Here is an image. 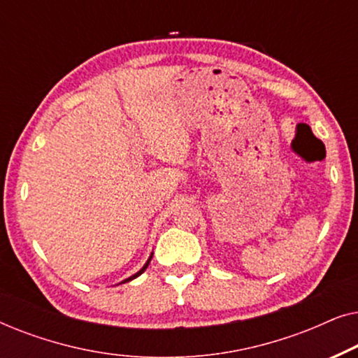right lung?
Wrapping results in <instances>:
<instances>
[{
	"label": "right lung",
	"instance_id": "add662e5",
	"mask_svg": "<svg viewBox=\"0 0 358 358\" xmlns=\"http://www.w3.org/2000/svg\"><path fill=\"white\" fill-rule=\"evenodd\" d=\"M150 261H151V257L148 259V262H146V264H145V266H143V268H141V271H140V272H136V273H135V275H131L130 278H127V280H124V283H125V282H130V280H134V278H136V277H138V275H141V273H143V272L146 271V267H148V264H150Z\"/></svg>",
	"mask_w": 358,
	"mask_h": 358
}]
</instances>
